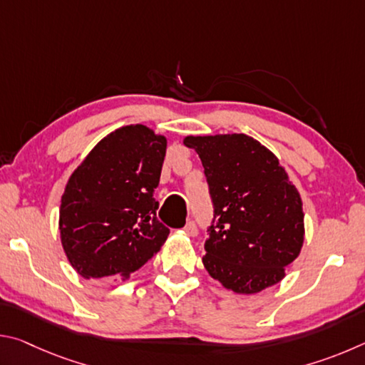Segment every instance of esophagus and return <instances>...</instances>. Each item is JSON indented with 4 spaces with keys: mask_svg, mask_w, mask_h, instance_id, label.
I'll use <instances>...</instances> for the list:
<instances>
[{
    "mask_svg": "<svg viewBox=\"0 0 365 365\" xmlns=\"http://www.w3.org/2000/svg\"><path fill=\"white\" fill-rule=\"evenodd\" d=\"M183 230L187 232V233L190 235V237H195V235L197 233V228H196V224H195V222H188V224L183 227Z\"/></svg>",
    "mask_w": 365,
    "mask_h": 365,
    "instance_id": "esophagus-1",
    "label": "esophagus"
}]
</instances>
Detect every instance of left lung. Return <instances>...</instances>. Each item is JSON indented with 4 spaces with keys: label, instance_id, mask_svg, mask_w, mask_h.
<instances>
[{
    "label": "left lung",
    "instance_id": "1",
    "mask_svg": "<svg viewBox=\"0 0 365 365\" xmlns=\"http://www.w3.org/2000/svg\"><path fill=\"white\" fill-rule=\"evenodd\" d=\"M214 202L202 264L238 294H256L285 279L304 243L298 188L279 158L245 133L188 135Z\"/></svg>",
    "mask_w": 365,
    "mask_h": 365
}]
</instances>
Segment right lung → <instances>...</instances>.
<instances>
[{
	"instance_id": "add662e5",
	"label": "right lung",
	"mask_w": 365,
	"mask_h": 365,
	"mask_svg": "<svg viewBox=\"0 0 365 365\" xmlns=\"http://www.w3.org/2000/svg\"><path fill=\"white\" fill-rule=\"evenodd\" d=\"M168 138L143 123L115 128L66 183L59 207L61 245L83 279L128 280L169 237L153 197Z\"/></svg>"
}]
</instances>
